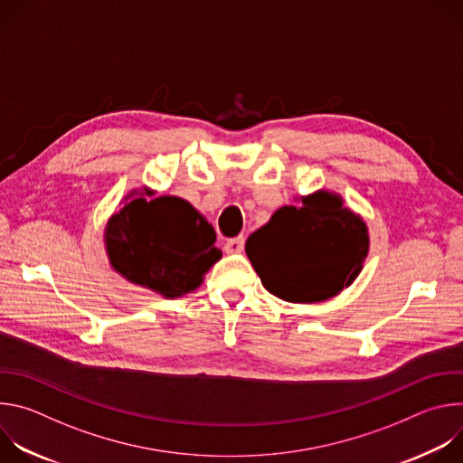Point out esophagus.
Segmentation results:
<instances>
[{"label":"esophagus","mask_w":463,"mask_h":463,"mask_svg":"<svg viewBox=\"0 0 463 463\" xmlns=\"http://www.w3.org/2000/svg\"><path fill=\"white\" fill-rule=\"evenodd\" d=\"M245 247V238L243 236H238V238H232L225 243V252L229 254H234V252H241Z\"/></svg>","instance_id":"obj_1"}]
</instances>
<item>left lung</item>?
Here are the masks:
<instances>
[{
    "label": "left lung",
    "instance_id": "1",
    "mask_svg": "<svg viewBox=\"0 0 463 463\" xmlns=\"http://www.w3.org/2000/svg\"><path fill=\"white\" fill-rule=\"evenodd\" d=\"M298 203L279 209L254 231L245 252L271 295L298 304L322 302L352 286L363 271L368 227L337 192L322 188L300 195Z\"/></svg>",
    "mask_w": 463,
    "mask_h": 463
}]
</instances>
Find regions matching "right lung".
I'll use <instances>...</instances> for the list:
<instances>
[{
	"mask_svg": "<svg viewBox=\"0 0 463 463\" xmlns=\"http://www.w3.org/2000/svg\"><path fill=\"white\" fill-rule=\"evenodd\" d=\"M134 188L108 220L104 247L109 266L128 282L163 298L195 291L222 258L216 231L205 216L177 195Z\"/></svg>",
	"mask_w": 463,
	"mask_h": 463,
	"instance_id": "1",
	"label": "right lung"
}]
</instances>
